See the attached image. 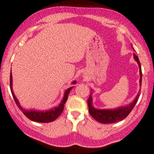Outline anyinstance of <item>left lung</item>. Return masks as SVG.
I'll return each instance as SVG.
<instances>
[{
	"mask_svg": "<svg viewBox=\"0 0 154 154\" xmlns=\"http://www.w3.org/2000/svg\"><path fill=\"white\" fill-rule=\"evenodd\" d=\"M134 59L136 60L139 66V72H140V86H142V68H141L140 62H139V57L136 55L133 54ZM140 94H138L135 100L132 103H130L128 106L125 107H120V108L116 109H96L94 108V106L91 104V96L90 94L89 97H88V112L89 114L97 121L98 122L101 124H112V123H116V122L122 121L125 119L126 117L128 116L130 114V112L132 111L133 108H134L135 105L137 103Z\"/></svg>",
	"mask_w": 154,
	"mask_h": 154,
	"instance_id": "left-lung-1",
	"label": "left lung"
}]
</instances>
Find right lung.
Returning a JSON list of instances; mask_svg holds the SVG:
<instances>
[{"mask_svg":"<svg viewBox=\"0 0 154 154\" xmlns=\"http://www.w3.org/2000/svg\"><path fill=\"white\" fill-rule=\"evenodd\" d=\"M10 89H11V92H12V97H13L14 100H15V103L18 106L19 109L24 113V116H26L27 118H28L29 120L33 121V122H40V123H48V122H54V120L57 119L59 116L61 115V113L63 112V109H64V106L66 104V101L68 100V96L69 94L70 91L71 90V88H73L72 87H70L69 88H68L67 90L65 92V95L64 97H63V101L61 102L59 106L55 107V108L52 109L51 110H48V111L44 112V111H35V110H26L24 109H23L22 107L21 106V105L19 104L18 103V100L15 97V94H14L13 91H12V73H10ZM73 84H75L76 82L74 81L73 82Z\"/></svg>","mask_w":154,"mask_h":154,"instance_id":"1","label":"right lung"}]
</instances>
